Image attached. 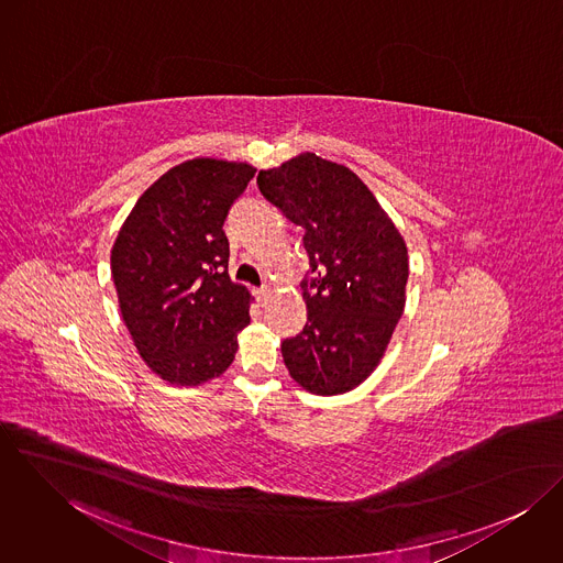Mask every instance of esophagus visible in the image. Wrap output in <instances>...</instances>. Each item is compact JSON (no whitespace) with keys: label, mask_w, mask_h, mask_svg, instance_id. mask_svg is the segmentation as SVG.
<instances>
[{"label":"esophagus","mask_w":563,"mask_h":563,"mask_svg":"<svg viewBox=\"0 0 563 563\" xmlns=\"http://www.w3.org/2000/svg\"><path fill=\"white\" fill-rule=\"evenodd\" d=\"M253 292H255V299L262 303V301H266V297L271 295V288H268V286H262V288H255Z\"/></svg>","instance_id":"1"}]
</instances>
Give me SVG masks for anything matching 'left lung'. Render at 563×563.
<instances>
[{
  "label": "left lung",
  "mask_w": 563,
  "mask_h": 563,
  "mask_svg": "<svg viewBox=\"0 0 563 563\" xmlns=\"http://www.w3.org/2000/svg\"><path fill=\"white\" fill-rule=\"evenodd\" d=\"M257 188L303 230V331L282 342L292 379L342 395L379 364L401 319L407 246L366 184L346 166L303 154L260 170Z\"/></svg>",
  "instance_id": "1"
}]
</instances>
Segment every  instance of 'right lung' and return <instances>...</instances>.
I'll use <instances>...</instances> for the list:
<instances>
[{"mask_svg":"<svg viewBox=\"0 0 563 563\" xmlns=\"http://www.w3.org/2000/svg\"><path fill=\"white\" fill-rule=\"evenodd\" d=\"M244 162L197 158L152 184L112 246L128 331L154 373L199 386L234 362L249 292L230 279L225 219L253 179Z\"/></svg>","mask_w":563,"mask_h":563,"instance_id":"add662e5","label":"right lung"}]
</instances>
